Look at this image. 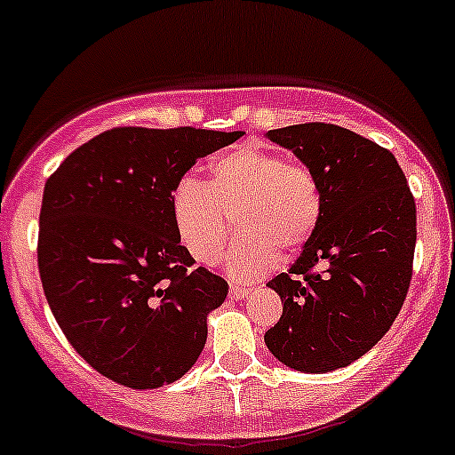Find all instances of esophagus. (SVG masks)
Wrapping results in <instances>:
<instances>
[{
  "instance_id": "1",
  "label": "esophagus",
  "mask_w": 455,
  "mask_h": 455,
  "mask_svg": "<svg viewBox=\"0 0 455 455\" xmlns=\"http://www.w3.org/2000/svg\"><path fill=\"white\" fill-rule=\"evenodd\" d=\"M248 291H251V287H243V284H231V289H228V296H231L233 300H242Z\"/></svg>"
}]
</instances>
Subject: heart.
<instances>
[{"label":"heart","mask_w":455,"mask_h":455,"mask_svg":"<svg viewBox=\"0 0 455 455\" xmlns=\"http://www.w3.org/2000/svg\"><path fill=\"white\" fill-rule=\"evenodd\" d=\"M171 207L179 239L203 266L218 261L233 216L239 235L227 267L235 278H254L274 267L276 252H298L315 235L323 201L308 166L269 148L239 147L212 164L209 183L181 179Z\"/></svg>","instance_id":"1"}]
</instances>
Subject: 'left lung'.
I'll return each mask as SVG.
<instances>
[{
	"label": "left lung",
	"instance_id": "1",
	"mask_svg": "<svg viewBox=\"0 0 455 455\" xmlns=\"http://www.w3.org/2000/svg\"><path fill=\"white\" fill-rule=\"evenodd\" d=\"M317 174L322 220L289 272L267 283L283 315L266 332L304 373L347 367L395 322L412 278L417 207L395 155L331 123L267 132Z\"/></svg>",
	"mask_w": 455,
	"mask_h": 455
}]
</instances>
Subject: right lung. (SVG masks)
Here are the masks:
<instances>
[{
  "instance_id": "obj_1",
  "label": "right lung",
  "mask_w": 455,
  "mask_h": 455,
  "mask_svg": "<svg viewBox=\"0 0 455 455\" xmlns=\"http://www.w3.org/2000/svg\"><path fill=\"white\" fill-rule=\"evenodd\" d=\"M243 132L114 127L47 179L38 272L49 308L79 356L129 388L192 369L207 315L228 284L192 267L172 220V189L204 155Z\"/></svg>"
}]
</instances>
